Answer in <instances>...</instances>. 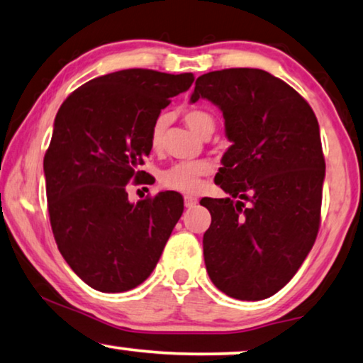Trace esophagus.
Segmentation results:
<instances>
[{
  "label": "esophagus",
  "instance_id": "1",
  "mask_svg": "<svg viewBox=\"0 0 363 363\" xmlns=\"http://www.w3.org/2000/svg\"><path fill=\"white\" fill-rule=\"evenodd\" d=\"M196 203H198L196 198L190 196V194H186V196H185V206H186V208H193Z\"/></svg>",
  "mask_w": 363,
  "mask_h": 363
}]
</instances>
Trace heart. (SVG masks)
Listing matches in <instances>:
<instances>
[{
	"mask_svg": "<svg viewBox=\"0 0 363 363\" xmlns=\"http://www.w3.org/2000/svg\"><path fill=\"white\" fill-rule=\"evenodd\" d=\"M183 123L190 128L193 133H196L201 138L213 134L214 130V118L208 111L201 108H191L183 113ZM167 121L165 118H157L150 129V147L152 150L159 152L162 149V140H164ZM213 172V167L206 160L196 162H182L169 167V169L160 173L162 186L169 190L193 193L201 185V178L209 175Z\"/></svg>",
	"mask_w": 363,
	"mask_h": 363,
	"instance_id": "heart-1",
	"label": "heart"
}]
</instances>
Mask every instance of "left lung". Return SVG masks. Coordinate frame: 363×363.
Returning <instances> with one entry per match:
<instances>
[{"mask_svg": "<svg viewBox=\"0 0 363 363\" xmlns=\"http://www.w3.org/2000/svg\"><path fill=\"white\" fill-rule=\"evenodd\" d=\"M199 98L223 111L233 143L214 178L229 198L199 201L211 213L204 264L218 290L259 301L291 280L316 240L325 173L316 114L259 68L204 73L191 103Z\"/></svg>", "mask_w": 363, "mask_h": 363, "instance_id": "1", "label": "left lung"}]
</instances>
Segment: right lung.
<instances>
[{"label":"right lung","instance_id":"obj_1","mask_svg":"<svg viewBox=\"0 0 363 363\" xmlns=\"http://www.w3.org/2000/svg\"><path fill=\"white\" fill-rule=\"evenodd\" d=\"M193 73L129 68L93 78L59 109L44 157L52 233L62 257L86 285L129 291L159 262L183 213V198L162 191L129 203L128 183L150 154V129Z\"/></svg>","mask_w":363,"mask_h":363}]
</instances>
